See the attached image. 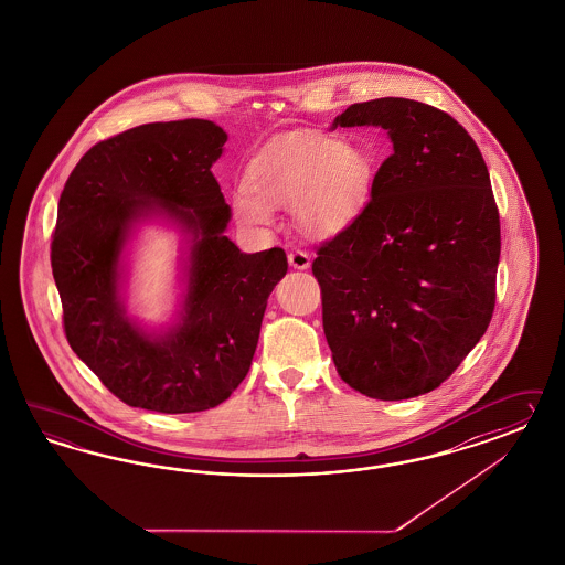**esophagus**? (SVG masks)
Returning a JSON list of instances; mask_svg holds the SVG:
<instances>
[{
	"mask_svg": "<svg viewBox=\"0 0 565 565\" xmlns=\"http://www.w3.org/2000/svg\"><path fill=\"white\" fill-rule=\"evenodd\" d=\"M288 263L294 269H308L310 267V257L305 250H291L288 255Z\"/></svg>",
	"mask_w": 565,
	"mask_h": 565,
	"instance_id": "esophagus-1",
	"label": "esophagus"
}]
</instances>
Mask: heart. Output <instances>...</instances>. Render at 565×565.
I'll use <instances>...</instances> for the list:
<instances>
[{"label": "heart", "instance_id": "b5f03b06", "mask_svg": "<svg viewBox=\"0 0 565 565\" xmlns=\"http://www.w3.org/2000/svg\"><path fill=\"white\" fill-rule=\"evenodd\" d=\"M375 173L376 157L366 142L298 132L250 168L236 211L242 222L271 225L274 206H298V225L308 238H333L359 220Z\"/></svg>", "mask_w": 565, "mask_h": 565}]
</instances>
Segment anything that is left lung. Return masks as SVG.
<instances>
[{"instance_id": "1", "label": "left lung", "mask_w": 565, "mask_h": 565, "mask_svg": "<svg viewBox=\"0 0 565 565\" xmlns=\"http://www.w3.org/2000/svg\"><path fill=\"white\" fill-rule=\"evenodd\" d=\"M338 126H379L394 153L359 220L312 263L331 356L360 394H428L493 317L501 232L489 171L462 126L427 103H354Z\"/></svg>"}]
</instances>
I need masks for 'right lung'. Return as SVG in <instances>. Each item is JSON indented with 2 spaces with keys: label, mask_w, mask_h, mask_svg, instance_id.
<instances>
[{
  "label": "right lung",
  "mask_w": 565,
  "mask_h": 565,
  "mask_svg": "<svg viewBox=\"0 0 565 565\" xmlns=\"http://www.w3.org/2000/svg\"><path fill=\"white\" fill-rule=\"evenodd\" d=\"M227 135L209 120L154 121L97 142L60 196L52 269L74 354L124 404L186 414L220 406L248 373L281 248L239 253L213 175ZM185 238L177 321L151 332L125 312V246L142 222Z\"/></svg>",
  "instance_id": "right-lung-1"
}]
</instances>
